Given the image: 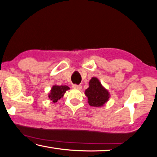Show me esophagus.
<instances>
[{"label":"esophagus","instance_id":"esophagus-1","mask_svg":"<svg viewBox=\"0 0 157 157\" xmlns=\"http://www.w3.org/2000/svg\"><path fill=\"white\" fill-rule=\"evenodd\" d=\"M73 88L75 89L81 90V89H82V86H81V85H77V84H74L73 86Z\"/></svg>","mask_w":157,"mask_h":157}]
</instances>
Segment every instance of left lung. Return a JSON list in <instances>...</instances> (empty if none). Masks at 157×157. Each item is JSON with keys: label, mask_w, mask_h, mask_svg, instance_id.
Returning <instances> with one entry per match:
<instances>
[{"label": "left lung", "mask_w": 157, "mask_h": 157, "mask_svg": "<svg viewBox=\"0 0 157 157\" xmlns=\"http://www.w3.org/2000/svg\"><path fill=\"white\" fill-rule=\"evenodd\" d=\"M84 94L88 98L89 105L96 107H102L110 97L109 91L102 86L99 79L95 77L89 81V86Z\"/></svg>", "instance_id": "obj_1"}]
</instances>
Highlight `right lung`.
Returning a JSON list of instances; mask_svg holds the SVG:
<instances>
[{
    "mask_svg": "<svg viewBox=\"0 0 157 157\" xmlns=\"http://www.w3.org/2000/svg\"><path fill=\"white\" fill-rule=\"evenodd\" d=\"M68 89H70V88L66 85H62V86L54 85L48 94L49 99L51 100L53 102H57L58 100L63 96L66 91Z\"/></svg>",
    "mask_w": 157,
    "mask_h": 157,
    "instance_id": "add662e5",
    "label": "right lung"
}]
</instances>
